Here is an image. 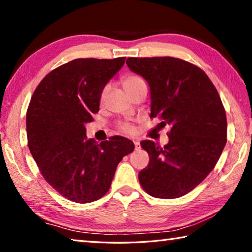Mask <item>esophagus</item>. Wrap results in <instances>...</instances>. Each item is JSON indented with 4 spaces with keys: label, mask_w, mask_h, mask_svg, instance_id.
Returning a JSON list of instances; mask_svg holds the SVG:
<instances>
[{
    "label": "esophagus",
    "mask_w": 252,
    "mask_h": 252,
    "mask_svg": "<svg viewBox=\"0 0 252 252\" xmlns=\"http://www.w3.org/2000/svg\"><path fill=\"white\" fill-rule=\"evenodd\" d=\"M133 143H134V148H135V150H139V149L141 148V147H140V142H139V141H134Z\"/></svg>",
    "instance_id": "1"
}]
</instances>
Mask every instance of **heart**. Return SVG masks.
Listing matches in <instances>:
<instances>
[{"mask_svg": "<svg viewBox=\"0 0 252 252\" xmlns=\"http://www.w3.org/2000/svg\"><path fill=\"white\" fill-rule=\"evenodd\" d=\"M122 82V85L123 88L126 89V91L127 93H130L132 90H133L134 88L138 87L139 84H141L144 82V80L141 78L140 75H136V74H126L122 78L121 80ZM106 92H108V89L104 88L103 90H102L101 92V101L104 100V97L106 95ZM119 127L123 131L126 132V133H133L134 132V127L132 125H130V123L127 122H122L119 125Z\"/></svg>", "mask_w": 252, "mask_h": 252, "instance_id": "b5f03b06", "label": "heart"}]
</instances>
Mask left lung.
Segmentation results:
<instances>
[{
    "mask_svg": "<svg viewBox=\"0 0 252 252\" xmlns=\"http://www.w3.org/2000/svg\"><path fill=\"white\" fill-rule=\"evenodd\" d=\"M129 69L147 80L151 118L170 126L163 148L150 140L141 147L150 157L139 172L140 185L155 198L174 199L200 185L227 143V117L218 91L192 63L171 57L127 58Z\"/></svg>",
    "mask_w": 252,
    "mask_h": 252,
    "instance_id": "obj_1",
    "label": "left lung"
}]
</instances>
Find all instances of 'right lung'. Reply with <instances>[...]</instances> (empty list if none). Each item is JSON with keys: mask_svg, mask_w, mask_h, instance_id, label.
I'll list each match as a JSON object with an SVG mask.
<instances>
[{"mask_svg": "<svg viewBox=\"0 0 252 252\" xmlns=\"http://www.w3.org/2000/svg\"><path fill=\"white\" fill-rule=\"evenodd\" d=\"M126 58L75 59L46 74L27 111L28 146L46 182L63 197L89 203L108 192L122 158L134 150L123 136L97 144L85 123L99 111L101 92Z\"/></svg>", "mask_w": 252, "mask_h": 252, "instance_id": "add662e5", "label": "right lung"}]
</instances>
